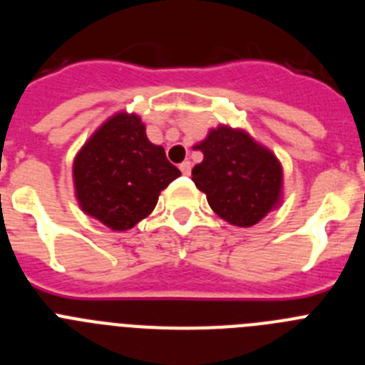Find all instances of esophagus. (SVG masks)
Listing matches in <instances>:
<instances>
[{
	"label": "esophagus",
	"mask_w": 365,
	"mask_h": 365,
	"mask_svg": "<svg viewBox=\"0 0 365 365\" xmlns=\"http://www.w3.org/2000/svg\"><path fill=\"white\" fill-rule=\"evenodd\" d=\"M179 170L182 172V175H190V172H192V164H190L188 160H185V163L179 164Z\"/></svg>",
	"instance_id": "esophagus-1"
}]
</instances>
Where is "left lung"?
I'll return each mask as SVG.
<instances>
[{"label": "left lung", "mask_w": 365, "mask_h": 365, "mask_svg": "<svg viewBox=\"0 0 365 365\" xmlns=\"http://www.w3.org/2000/svg\"><path fill=\"white\" fill-rule=\"evenodd\" d=\"M195 148L205 159L192 170V180L219 217L252 227L272 210L282 192V166L269 150L227 125Z\"/></svg>", "instance_id": "1"}]
</instances>
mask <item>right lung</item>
I'll use <instances>...</instances> for the list:
<instances>
[{"label": "right lung", "mask_w": 365, "mask_h": 365, "mask_svg": "<svg viewBox=\"0 0 365 365\" xmlns=\"http://www.w3.org/2000/svg\"><path fill=\"white\" fill-rule=\"evenodd\" d=\"M73 175L82 210L113 230H128L153 210L160 190L180 172L163 146L148 140L137 115L118 113L80 150Z\"/></svg>", "instance_id": "right-lung-1"}]
</instances>
